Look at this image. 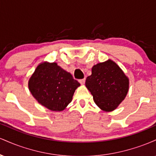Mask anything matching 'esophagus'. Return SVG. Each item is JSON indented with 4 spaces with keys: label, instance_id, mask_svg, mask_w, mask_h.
<instances>
[{
    "label": "esophagus",
    "instance_id": "1",
    "mask_svg": "<svg viewBox=\"0 0 156 156\" xmlns=\"http://www.w3.org/2000/svg\"><path fill=\"white\" fill-rule=\"evenodd\" d=\"M85 80H86L85 78H83V79H80L79 82L80 83V84H84V83H85Z\"/></svg>",
    "mask_w": 156,
    "mask_h": 156
}]
</instances>
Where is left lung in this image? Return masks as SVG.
Masks as SVG:
<instances>
[{"mask_svg":"<svg viewBox=\"0 0 156 156\" xmlns=\"http://www.w3.org/2000/svg\"><path fill=\"white\" fill-rule=\"evenodd\" d=\"M86 87L96 105L102 110L111 112L125 99L129 80L117 64L108 60L92 67V75L86 79Z\"/></svg>","mask_w":156,"mask_h":156,"instance_id":"obj_1","label":"left lung"}]
</instances>
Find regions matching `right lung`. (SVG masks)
I'll use <instances>...</instances> for the list:
<instances>
[{"instance_id": "1", "label": "right lung", "mask_w": 156, "mask_h": 156, "mask_svg": "<svg viewBox=\"0 0 156 156\" xmlns=\"http://www.w3.org/2000/svg\"><path fill=\"white\" fill-rule=\"evenodd\" d=\"M80 83L56 63L40 64L32 75L28 87L40 104L51 111L64 110L72 101Z\"/></svg>"}]
</instances>
